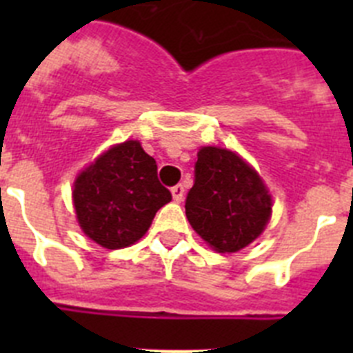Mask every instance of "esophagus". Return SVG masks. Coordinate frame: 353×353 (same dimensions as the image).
I'll return each mask as SVG.
<instances>
[{"mask_svg": "<svg viewBox=\"0 0 353 353\" xmlns=\"http://www.w3.org/2000/svg\"><path fill=\"white\" fill-rule=\"evenodd\" d=\"M183 192H185V187H183L182 183H179V185H174L173 189H171V194H173V199L176 203H180L183 199Z\"/></svg>", "mask_w": 353, "mask_h": 353, "instance_id": "34e87169", "label": "esophagus"}]
</instances>
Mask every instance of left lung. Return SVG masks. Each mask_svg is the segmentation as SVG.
<instances>
[{
    "label": "left lung",
    "mask_w": 353,
    "mask_h": 353,
    "mask_svg": "<svg viewBox=\"0 0 353 353\" xmlns=\"http://www.w3.org/2000/svg\"><path fill=\"white\" fill-rule=\"evenodd\" d=\"M270 214L272 198L260 174L244 159L217 146L199 150L185 215L212 249H244L261 235Z\"/></svg>",
    "instance_id": "1"
}]
</instances>
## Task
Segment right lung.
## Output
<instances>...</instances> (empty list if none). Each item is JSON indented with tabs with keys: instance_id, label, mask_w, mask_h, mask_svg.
Masks as SVG:
<instances>
[{
	"instance_id": "right-lung-1",
	"label": "right lung",
	"mask_w": 353,
	"mask_h": 353,
	"mask_svg": "<svg viewBox=\"0 0 353 353\" xmlns=\"http://www.w3.org/2000/svg\"><path fill=\"white\" fill-rule=\"evenodd\" d=\"M72 198L84 235L105 249H121L148 232L171 192L159 182L155 159L130 139L81 171Z\"/></svg>"
}]
</instances>
